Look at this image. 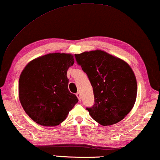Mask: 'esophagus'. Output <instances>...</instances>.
<instances>
[{"label": "esophagus", "mask_w": 160, "mask_h": 160, "mask_svg": "<svg viewBox=\"0 0 160 160\" xmlns=\"http://www.w3.org/2000/svg\"><path fill=\"white\" fill-rule=\"evenodd\" d=\"M76 95H77L78 100H79V101H80V100H81V95H80V92H78L77 93H76Z\"/></svg>", "instance_id": "obj_1"}]
</instances>
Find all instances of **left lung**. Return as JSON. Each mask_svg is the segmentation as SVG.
Masks as SVG:
<instances>
[{
	"label": "left lung",
	"instance_id": "obj_1",
	"mask_svg": "<svg viewBox=\"0 0 160 160\" xmlns=\"http://www.w3.org/2000/svg\"><path fill=\"white\" fill-rule=\"evenodd\" d=\"M93 90L95 104L87 108L103 126L119 122L132 111L137 99L135 75L127 62L102 50L75 54Z\"/></svg>",
	"mask_w": 160,
	"mask_h": 160
}]
</instances>
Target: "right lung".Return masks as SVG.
<instances>
[{
    "instance_id": "1",
    "label": "right lung",
    "mask_w": 160,
    "mask_h": 160,
    "mask_svg": "<svg viewBox=\"0 0 160 160\" xmlns=\"http://www.w3.org/2000/svg\"><path fill=\"white\" fill-rule=\"evenodd\" d=\"M74 62L71 54L50 53L29 62L21 72L19 101L26 113L38 124H60L78 102L69 91L67 78V71Z\"/></svg>"
}]
</instances>
